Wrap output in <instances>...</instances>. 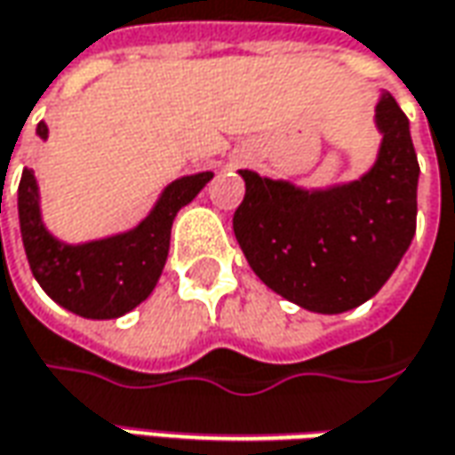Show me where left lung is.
I'll return each instance as SVG.
<instances>
[{
  "mask_svg": "<svg viewBox=\"0 0 455 455\" xmlns=\"http://www.w3.org/2000/svg\"><path fill=\"white\" fill-rule=\"evenodd\" d=\"M383 135L360 179L327 188L239 171L246 194L234 234L254 275L276 294L320 315L375 297L415 236L418 158L411 123L390 92L375 105Z\"/></svg>",
  "mask_w": 455,
  "mask_h": 455,
  "instance_id": "left-lung-1",
  "label": "left lung"
}]
</instances>
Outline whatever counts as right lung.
<instances>
[{
    "label": "right lung",
    "mask_w": 455,
    "mask_h": 455,
    "mask_svg": "<svg viewBox=\"0 0 455 455\" xmlns=\"http://www.w3.org/2000/svg\"><path fill=\"white\" fill-rule=\"evenodd\" d=\"M47 140V125H37ZM213 179L212 171L180 176L168 183L138 227L85 243L60 242L44 227L40 186L32 168H24L17 212L29 269L57 305L87 320H116L148 299L164 272L176 213Z\"/></svg>",
    "instance_id": "obj_1"
}]
</instances>
